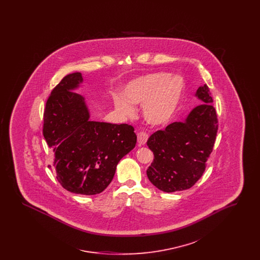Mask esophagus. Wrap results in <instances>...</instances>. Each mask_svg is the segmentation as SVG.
<instances>
[{"mask_svg":"<svg viewBox=\"0 0 260 260\" xmlns=\"http://www.w3.org/2000/svg\"><path fill=\"white\" fill-rule=\"evenodd\" d=\"M148 139V135L146 133L140 132L137 134V142L139 145H145Z\"/></svg>","mask_w":260,"mask_h":260,"instance_id":"34e87169","label":"esophagus"}]
</instances>
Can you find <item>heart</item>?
Masks as SVG:
<instances>
[{
	"instance_id": "b5f03b06",
	"label": "heart",
	"mask_w": 260,
	"mask_h": 260,
	"mask_svg": "<svg viewBox=\"0 0 260 260\" xmlns=\"http://www.w3.org/2000/svg\"><path fill=\"white\" fill-rule=\"evenodd\" d=\"M183 81L169 73H154L140 77L124 88V98L115 96L114 104L124 117L136 113L134 104H143V117L152 125L169 123L176 111L183 92Z\"/></svg>"
}]
</instances>
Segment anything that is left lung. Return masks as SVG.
<instances>
[{
	"label": "left lung",
	"mask_w": 260,
	"mask_h": 260,
	"mask_svg": "<svg viewBox=\"0 0 260 260\" xmlns=\"http://www.w3.org/2000/svg\"><path fill=\"white\" fill-rule=\"evenodd\" d=\"M202 103L183 122H174L149 137L154 160L146 171L151 183L164 192L182 191L194 185L207 168L218 129L217 115L207 85L199 87Z\"/></svg>",
	"instance_id": "8db88e82"
}]
</instances>
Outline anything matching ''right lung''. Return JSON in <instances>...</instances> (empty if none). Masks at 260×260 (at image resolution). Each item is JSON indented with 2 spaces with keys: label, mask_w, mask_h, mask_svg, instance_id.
<instances>
[{
  "label": "right lung",
  "mask_w": 260,
  "mask_h": 260,
  "mask_svg": "<svg viewBox=\"0 0 260 260\" xmlns=\"http://www.w3.org/2000/svg\"><path fill=\"white\" fill-rule=\"evenodd\" d=\"M81 73L65 76L46 103L43 135L53 150V168L64 189L95 195L111 183L117 165L136 147L134 126L89 120L85 99L74 92Z\"/></svg>",
  "instance_id": "obj_1"
}]
</instances>
